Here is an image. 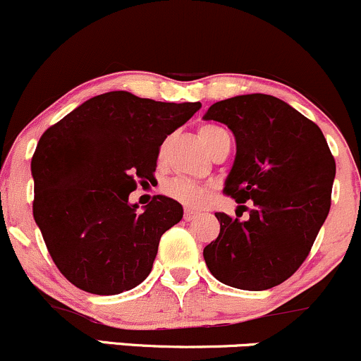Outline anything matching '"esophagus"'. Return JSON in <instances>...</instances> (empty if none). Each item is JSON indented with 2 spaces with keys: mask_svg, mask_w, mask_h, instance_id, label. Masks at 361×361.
<instances>
[{
  "mask_svg": "<svg viewBox=\"0 0 361 361\" xmlns=\"http://www.w3.org/2000/svg\"><path fill=\"white\" fill-rule=\"evenodd\" d=\"M197 216H200V212H196V209H192V208H185L184 209V220L191 221V220H194V218H197Z\"/></svg>",
  "mask_w": 361,
  "mask_h": 361,
  "instance_id": "esophagus-1",
  "label": "esophagus"
}]
</instances>
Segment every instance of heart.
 <instances>
[{
	"mask_svg": "<svg viewBox=\"0 0 361 361\" xmlns=\"http://www.w3.org/2000/svg\"><path fill=\"white\" fill-rule=\"evenodd\" d=\"M224 136H226L225 129L220 126H214V124H204V126L200 128L201 143L204 145V148L208 149V152L220 141V137ZM164 191L167 192L170 197H173V200L191 206L200 204L206 196V188H202L197 182L188 179V177H176V179L167 180L164 184Z\"/></svg>",
	"mask_w": 361,
	"mask_h": 361,
	"instance_id": "1",
	"label": "heart"
}]
</instances>
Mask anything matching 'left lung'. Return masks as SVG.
<instances>
[{
  "label": "left lung",
  "instance_id": "obj_1",
  "mask_svg": "<svg viewBox=\"0 0 361 361\" xmlns=\"http://www.w3.org/2000/svg\"><path fill=\"white\" fill-rule=\"evenodd\" d=\"M204 119L228 126L237 141L224 192L252 201L247 220L214 213L220 233L202 250L206 266L233 288H273L300 268L329 214L333 153L317 124L273 95L221 100Z\"/></svg>",
  "mask_w": 361,
  "mask_h": 361
}]
</instances>
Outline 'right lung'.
<instances>
[{
  "label": "right lung",
  "mask_w": 361,
  "mask_h": 361,
  "mask_svg": "<svg viewBox=\"0 0 361 361\" xmlns=\"http://www.w3.org/2000/svg\"><path fill=\"white\" fill-rule=\"evenodd\" d=\"M200 109L107 92L40 136L32 157L34 220L76 288L117 295L147 279L160 237L184 212L172 197L153 196L137 213L129 194L153 180L165 137Z\"/></svg>",
  "instance_id": "right-lung-1"
}]
</instances>
